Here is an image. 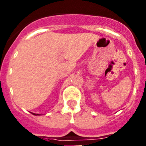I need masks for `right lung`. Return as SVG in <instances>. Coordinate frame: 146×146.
Masks as SVG:
<instances>
[{"label":"right lung","instance_id":"right-lung-1","mask_svg":"<svg viewBox=\"0 0 146 146\" xmlns=\"http://www.w3.org/2000/svg\"><path fill=\"white\" fill-rule=\"evenodd\" d=\"M33 115H40L39 114H36V113H32Z\"/></svg>","mask_w":146,"mask_h":146}]
</instances>
